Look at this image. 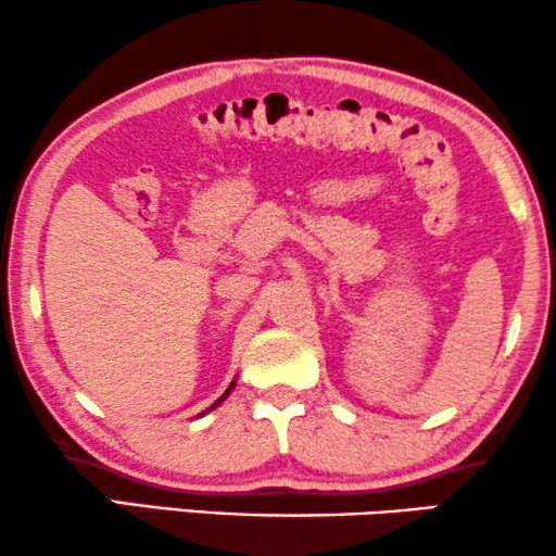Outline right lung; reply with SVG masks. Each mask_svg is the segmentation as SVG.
<instances>
[{"mask_svg": "<svg viewBox=\"0 0 556 556\" xmlns=\"http://www.w3.org/2000/svg\"><path fill=\"white\" fill-rule=\"evenodd\" d=\"M231 388H233V382H231V386H229V388H226V393H224V395H222V397H218V401H216V403H214V405H211V408H208V410H214V408H216V405H218V403H222V401H226V395H229V393H231Z\"/></svg>", "mask_w": 556, "mask_h": 556, "instance_id": "obj_1", "label": "right lung"}]
</instances>
